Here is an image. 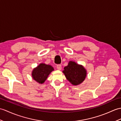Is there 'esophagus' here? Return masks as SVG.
Instances as JSON below:
<instances>
[{
  "label": "esophagus",
  "instance_id": "1",
  "mask_svg": "<svg viewBox=\"0 0 121 121\" xmlns=\"http://www.w3.org/2000/svg\"><path fill=\"white\" fill-rule=\"evenodd\" d=\"M57 69L58 70H61L62 69V66L61 65H57Z\"/></svg>",
  "mask_w": 121,
  "mask_h": 121
}]
</instances>
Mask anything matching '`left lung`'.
Listing matches in <instances>:
<instances>
[{
	"mask_svg": "<svg viewBox=\"0 0 121 121\" xmlns=\"http://www.w3.org/2000/svg\"><path fill=\"white\" fill-rule=\"evenodd\" d=\"M62 72L67 80L74 86L82 83L87 74L86 70L83 66L73 61H69L67 66L64 67Z\"/></svg>",
	"mask_w": 121,
	"mask_h": 121,
	"instance_id": "left-lung-1",
	"label": "left lung"
}]
</instances>
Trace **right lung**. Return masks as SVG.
Wrapping results in <instances>:
<instances>
[{
  "label": "right lung",
  "mask_w": 121,
  "mask_h": 121,
  "mask_svg": "<svg viewBox=\"0 0 121 121\" xmlns=\"http://www.w3.org/2000/svg\"><path fill=\"white\" fill-rule=\"evenodd\" d=\"M53 71H54V69L52 66L43 63H40L32 70V77L39 83L42 84Z\"/></svg>",
  "instance_id": "obj_1"
}]
</instances>
